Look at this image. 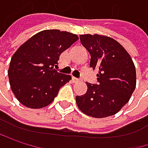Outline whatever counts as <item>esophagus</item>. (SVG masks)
<instances>
[{"mask_svg": "<svg viewBox=\"0 0 148 148\" xmlns=\"http://www.w3.org/2000/svg\"><path fill=\"white\" fill-rule=\"evenodd\" d=\"M72 80H73V82H78L80 81L79 79H77V78H75V77H72Z\"/></svg>", "mask_w": 148, "mask_h": 148, "instance_id": "esophagus-1", "label": "esophagus"}]
</instances>
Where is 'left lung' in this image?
<instances>
[{"mask_svg": "<svg viewBox=\"0 0 148 148\" xmlns=\"http://www.w3.org/2000/svg\"><path fill=\"white\" fill-rule=\"evenodd\" d=\"M80 39L91 56L90 67L98 70V83L86 82L87 92L75 97L78 108L97 119L115 115L129 102L136 88L134 63L125 49L110 37L85 34Z\"/></svg>", "mask_w": 148, "mask_h": 148, "instance_id": "8db88e82", "label": "left lung"}]
</instances>
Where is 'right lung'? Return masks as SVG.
<instances>
[{"mask_svg": "<svg viewBox=\"0 0 148 148\" xmlns=\"http://www.w3.org/2000/svg\"><path fill=\"white\" fill-rule=\"evenodd\" d=\"M60 29H45L23 43L11 58L8 71L10 88L24 106L40 109L49 105L71 75L57 72L60 56L78 40Z\"/></svg>", "mask_w": 148, "mask_h": 148, "instance_id": "add662e5", "label": "right lung"}]
</instances>
